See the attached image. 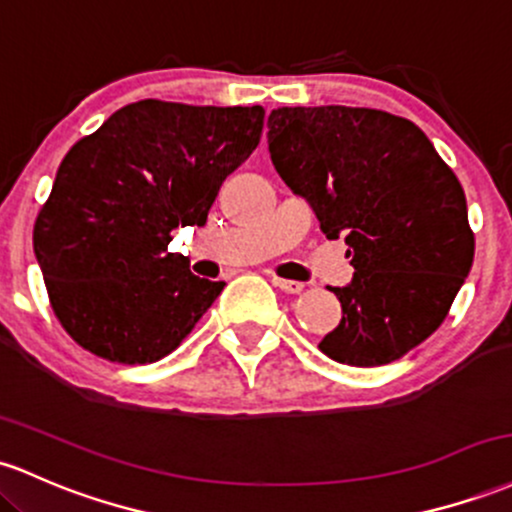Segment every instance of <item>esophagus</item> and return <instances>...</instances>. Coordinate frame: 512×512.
I'll return each mask as SVG.
<instances>
[{
    "instance_id": "obj_1",
    "label": "esophagus",
    "mask_w": 512,
    "mask_h": 512,
    "mask_svg": "<svg viewBox=\"0 0 512 512\" xmlns=\"http://www.w3.org/2000/svg\"><path fill=\"white\" fill-rule=\"evenodd\" d=\"M272 284L277 286V289H282L284 294H301V291H303V284H301V282H294V279H279V277H274Z\"/></svg>"
}]
</instances>
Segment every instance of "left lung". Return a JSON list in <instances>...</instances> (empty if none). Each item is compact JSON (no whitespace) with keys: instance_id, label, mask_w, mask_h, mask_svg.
I'll list each match as a JSON object with an SVG mask.
<instances>
[{"instance_id":"left-lung-1","label":"left lung","mask_w":512,"mask_h":512,"mask_svg":"<svg viewBox=\"0 0 512 512\" xmlns=\"http://www.w3.org/2000/svg\"><path fill=\"white\" fill-rule=\"evenodd\" d=\"M274 170L345 238L355 267L342 320L320 352L381 367L428 340L474 262V230L452 167L413 121L359 106H284L267 119Z\"/></svg>"}]
</instances>
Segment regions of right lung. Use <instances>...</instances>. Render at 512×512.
<instances>
[{"label": "right lung", "instance_id": "right-lung-1", "mask_svg": "<svg viewBox=\"0 0 512 512\" xmlns=\"http://www.w3.org/2000/svg\"><path fill=\"white\" fill-rule=\"evenodd\" d=\"M262 126V106L143 99L72 145L33 223V252L77 345L119 364L157 362L182 345L226 284L167 252L172 230L204 226Z\"/></svg>", "mask_w": 512, "mask_h": 512}]
</instances>
